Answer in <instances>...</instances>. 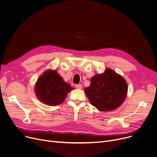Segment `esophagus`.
I'll return each mask as SVG.
<instances>
[{
	"mask_svg": "<svg viewBox=\"0 0 157 157\" xmlns=\"http://www.w3.org/2000/svg\"><path fill=\"white\" fill-rule=\"evenodd\" d=\"M75 88L77 89H82V86L81 85V84H77V85L75 86Z\"/></svg>",
	"mask_w": 157,
	"mask_h": 157,
	"instance_id": "esophagus-1",
	"label": "esophagus"
}]
</instances>
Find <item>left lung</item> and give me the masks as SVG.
I'll use <instances>...</instances> for the list:
<instances>
[{"label":"left lung","mask_w":157,"mask_h":157,"mask_svg":"<svg viewBox=\"0 0 157 157\" xmlns=\"http://www.w3.org/2000/svg\"><path fill=\"white\" fill-rule=\"evenodd\" d=\"M128 83L121 75L107 68L104 73L90 78V85L85 92L90 104L100 111L116 110L124 101Z\"/></svg>","instance_id":"1"}]
</instances>
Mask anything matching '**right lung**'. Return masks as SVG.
Returning <instances> with one entry per match:
<instances>
[{
	"label": "right lung",
	"instance_id": "right-lung-1",
	"mask_svg": "<svg viewBox=\"0 0 157 157\" xmlns=\"http://www.w3.org/2000/svg\"><path fill=\"white\" fill-rule=\"evenodd\" d=\"M74 89L63 80L56 70L49 69L38 78L34 92L41 102L48 105H57L65 101L68 94Z\"/></svg>",
	"mask_w": 157,
	"mask_h": 157
}]
</instances>
